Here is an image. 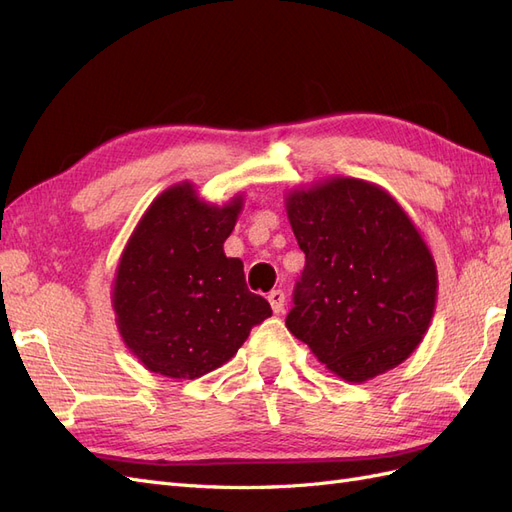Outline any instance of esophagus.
Segmentation results:
<instances>
[{
	"instance_id": "esophagus-1",
	"label": "esophagus",
	"mask_w": 512,
	"mask_h": 512,
	"mask_svg": "<svg viewBox=\"0 0 512 512\" xmlns=\"http://www.w3.org/2000/svg\"><path fill=\"white\" fill-rule=\"evenodd\" d=\"M267 299H269V303H271V307H273V312H275V314H282V312H284L286 297H284V292H282V290H271Z\"/></svg>"
}]
</instances>
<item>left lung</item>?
<instances>
[{
	"mask_svg": "<svg viewBox=\"0 0 512 512\" xmlns=\"http://www.w3.org/2000/svg\"><path fill=\"white\" fill-rule=\"evenodd\" d=\"M284 203L305 254L288 331L346 382L404 363L438 299L436 260L410 215L380 185L354 177L290 190Z\"/></svg>",
	"mask_w": 512,
	"mask_h": 512,
	"instance_id": "8db88e82",
	"label": "left lung"
}]
</instances>
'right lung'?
Instances as JSON below:
<instances>
[{"label": "right lung", "instance_id": "add662e5", "mask_svg": "<svg viewBox=\"0 0 512 512\" xmlns=\"http://www.w3.org/2000/svg\"><path fill=\"white\" fill-rule=\"evenodd\" d=\"M241 209V194L220 207L183 181L153 200L136 224L111 299L123 344L153 374L205 376L271 316V305L247 290L243 262L224 254Z\"/></svg>", "mask_w": 512, "mask_h": 512}]
</instances>
